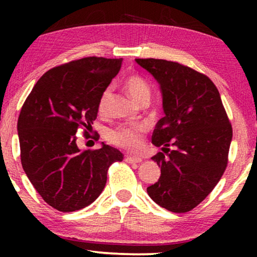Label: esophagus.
Masks as SVG:
<instances>
[{"instance_id": "esophagus-1", "label": "esophagus", "mask_w": 257, "mask_h": 257, "mask_svg": "<svg viewBox=\"0 0 257 257\" xmlns=\"http://www.w3.org/2000/svg\"><path fill=\"white\" fill-rule=\"evenodd\" d=\"M125 161H126V163H128V164H139V163H142L143 159H142V158L127 156L125 158Z\"/></svg>"}]
</instances>
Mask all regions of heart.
<instances>
[{
	"instance_id": "obj_1",
	"label": "heart",
	"mask_w": 257,
	"mask_h": 257,
	"mask_svg": "<svg viewBox=\"0 0 257 257\" xmlns=\"http://www.w3.org/2000/svg\"><path fill=\"white\" fill-rule=\"evenodd\" d=\"M124 86L130 96L136 103L142 104L143 101L150 100V85L143 77L138 75H130L125 79ZM110 87L104 90L98 101V111L104 113L106 111L108 98H110ZM147 131L146 124H125L120 125L107 132V140L120 149L128 151H138L143 146V138Z\"/></svg>"
}]
</instances>
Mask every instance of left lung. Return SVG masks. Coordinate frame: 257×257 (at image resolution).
Segmentation results:
<instances>
[{
    "label": "left lung",
    "instance_id": "1",
    "mask_svg": "<svg viewBox=\"0 0 257 257\" xmlns=\"http://www.w3.org/2000/svg\"><path fill=\"white\" fill-rule=\"evenodd\" d=\"M160 85L165 115L157 122L152 157L161 175L147 187L154 202L186 213L206 199L227 167L233 130L216 86L208 77L179 63L137 58Z\"/></svg>",
    "mask_w": 257,
    "mask_h": 257
}]
</instances>
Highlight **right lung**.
I'll return each mask as SVG.
<instances>
[{
	"label": "right lung",
	"mask_w": 257,
	"mask_h": 257,
	"mask_svg": "<svg viewBox=\"0 0 257 257\" xmlns=\"http://www.w3.org/2000/svg\"><path fill=\"white\" fill-rule=\"evenodd\" d=\"M122 58L86 57L45 72L21 110V163L45 202L63 213L85 208L106 185L107 170L122 153L101 143L80 151L76 133L91 127L98 101L120 70Z\"/></svg>",
	"instance_id": "right-lung-1"
}]
</instances>
